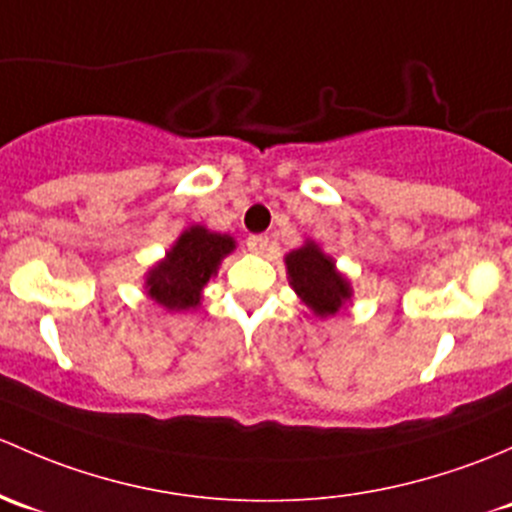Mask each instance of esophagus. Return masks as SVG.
<instances>
[{
	"label": "esophagus",
	"mask_w": 512,
	"mask_h": 512,
	"mask_svg": "<svg viewBox=\"0 0 512 512\" xmlns=\"http://www.w3.org/2000/svg\"><path fill=\"white\" fill-rule=\"evenodd\" d=\"M246 246H249L251 254H266L268 251V236L266 234H251L246 239Z\"/></svg>",
	"instance_id": "esophagus-1"
}]
</instances>
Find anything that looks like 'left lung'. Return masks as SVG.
I'll list each match as a JSON object with an SVG mask.
<instances>
[{
  "mask_svg": "<svg viewBox=\"0 0 512 512\" xmlns=\"http://www.w3.org/2000/svg\"><path fill=\"white\" fill-rule=\"evenodd\" d=\"M286 266L295 293L320 318L337 313V308L350 298V286L335 271L333 258L325 256L315 244H305L303 249L288 254Z\"/></svg>",
  "mask_w": 512,
  "mask_h": 512,
  "instance_id": "1",
  "label": "left lung"
}]
</instances>
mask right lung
Masks as SVG:
<instances>
[{"label":"right lung","instance_id":"add662e5","mask_svg":"<svg viewBox=\"0 0 512 512\" xmlns=\"http://www.w3.org/2000/svg\"><path fill=\"white\" fill-rule=\"evenodd\" d=\"M234 249V239L212 234L204 226L184 231L165 261L147 276V293L170 310H187L199 303V293L209 276L217 273L219 261Z\"/></svg>","mask_w":512,"mask_h":512}]
</instances>
